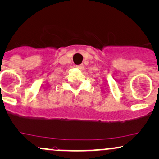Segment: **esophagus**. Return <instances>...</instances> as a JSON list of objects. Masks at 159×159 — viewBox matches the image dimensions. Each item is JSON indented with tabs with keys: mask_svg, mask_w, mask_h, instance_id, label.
Segmentation results:
<instances>
[{
	"mask_svg": "<svg viewBox=\"0 0 159 159\" xmlns=\"http://www.w3.org/2000/svg\"><path fill=\"white\" fill-rule=\"evenodd\" d=\"M75 67L78 69H83L84 66L83 65H77V66H75Z\"/></svg>",
	"mask_w": 159,
	"mask_h": 159,
	"instance_id": "obj_1",
	"label": "esophagus"
}]
</instances>
